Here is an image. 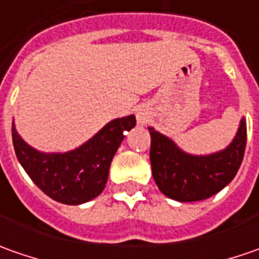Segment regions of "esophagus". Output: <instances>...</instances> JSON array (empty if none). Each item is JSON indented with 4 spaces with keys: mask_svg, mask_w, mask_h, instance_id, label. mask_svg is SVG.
I'll return each mask as SVG.
<instances>
[{
    "mask_svg": "<svg viewBox=\"0 0 259 259\" xmlns=\"http://www.w3.org/2000/svg\"><path fill=\"white\" fill-rule=\"evenodd\" d=\"M135 116H137V122L140 125H147L150 121V111L145 105H140L135 109Z\"/></svg>",
    "mask_w": 259,
    "mask_h": 259,
    "instance_id": "esophagus-1",
    "label": "esophagus"
}]
</instances>
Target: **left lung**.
<instances>
[{
	"label": "left lung",
	"mask_w": 259,
	"mask_h": 259,
	"mask_svg": "<svg viewBox=\"0 0 259 259\" xmlns=\"http://www.w3.org/2000/svg\"><path fill=\"white\" fill-rule=\"evenodd\" d=\"M151 135L150 161L160 192L177 202L204 200L231 183L238 173L246 145V122L241 119L234 140L212 154L183 151L171 138L148 126Z\"/></svg>",
	"instance_id": "obj_1"
}]
</instances>
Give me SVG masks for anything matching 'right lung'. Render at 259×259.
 Wrapping results in <instances>:
<instances>
[{
  "label": "right lung",
  "mask_w": 259,
  "mask_h": 259,
  "mask_svg": "<svg viewBox=\"0 0 259 259\" xmlns=\"http://www.w3.org/2000/svg\"><path fill=\"white\" fill-rule=\"evenodd\" d=\"M134 126V115L116 118L75 150L43 153L27 144L13 122V144L20 164L41 192L56 202L75 206L102 193L124 133Z\"/></svg>",
  "instance_id": "1"
}]
</instances>
